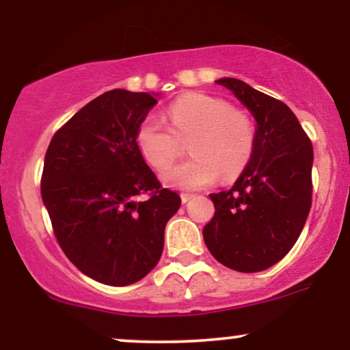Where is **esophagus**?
I'll return each mask as SVG.
<instances>
[{
    "label": "esophagus",
    "mask_w": 350,
    "mask_h": 350,
    "mask_svg": "<svg viewBox=\"0 0 350 350\" xmlns=\"http://www.w3.org/2000/svg\"><path fill=\"white\" fill-rule=\"evenodd\" d=\"M192 198H194V196H192V194H186V192H183V194H180V200H183V204L189 202V200H191Z\"/></svg>",
    "instance_id": "34e87169"
}]
</instances>
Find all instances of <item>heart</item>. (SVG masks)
<instances>
[{
  "label": "heart",
  "instance_id": "obj_1",
  "mask_svg": "<svg viewBox=\"0 0 350 350\" xmlns=\"http://www.w3.org/2000/svg\"><path fill=\"white\" fill-rule=\"evenodd\" d=\"M170 128L154 116H146L136 130V148L154 170H164L189 139L193 158L163 171L161 178L179 189H200L222 178L230 180L250 163L256 131L252 116L232 108L227 100L191 92L180 95L166 111Z\"/></svg>",
  "mask_w": 350,
  "mask_h": 350
}]
</instances>
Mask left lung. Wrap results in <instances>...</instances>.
Listing matches in <instances>:
<instances>
[{"label": "left lung", "mask_w": 350, "mask_h": 350, "mask_svg": "<svg viewBox=\"0 0 350 350\" xmlns=\"http://www.w3.org/2000/svg\"><path fill=\"white\" fill-rule=\"evenodd\" d=\"M215 83L234 92L256 120L250 163L230 191L211 194L215 214L204 227L212 256L255 273L278 263L306 224L312 200V144L296 115L239 79Z\"/></svg>", "instance_id": "8db88e82"}]
</instances>
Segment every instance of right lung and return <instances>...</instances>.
<instances>
[{"label":"right lung","instance_id":"1","mask_svg":"<svg viewBox=\"0 0 350 350\" xmlns=\"http://www.w3.org/2000/svg\"><path fill=\"white\" fill-rule=\"evenodd\" d=\"M156 103L146 92H105L55 131L44 158L41 194L60 248L110 286L136 283L158 265L164 227L180 206L136 148Z\"/></svg>","mask_w":350,"mask_h":350}]
</instances>
